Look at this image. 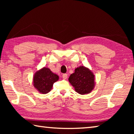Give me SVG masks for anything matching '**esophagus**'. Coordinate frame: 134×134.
I'll return each mask as SVG.
<instances>
[{"label": "esophagus", "mask_w": 134, "mask_h": 134, "mask_svg": "<svg viewBox=\"0 0 134 134\" xmlns=\"http://www.w3.org/2000/svg\"><path fill=\"white\" fill-rule=\"evenodd\" d=\"M67 78V74H63V79L65 80Z\"/></svg>", "instance_id": "1"}]
</instances>
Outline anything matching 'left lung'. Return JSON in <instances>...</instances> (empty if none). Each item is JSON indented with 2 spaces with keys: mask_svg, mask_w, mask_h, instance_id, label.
Returning a JSON list of instances; mask_svg holds the SVG:
<instances>
[{
  "mask_svg": "<svg viewBox=\"0 0 134 134\" xmlns=\"http://www.w3.org/2000/svg\"><path fill=\"white\" fill-rule=\"evenodd\" d=\"M94 75L89 69L85 66L79 67L69 78L70 83L75 91L80 94H89L93 90L95 82Z\"/></svg>",
  "mask_w": 134,
  "mask_h": 134,
  "instance_id": "8db88e82",
  "label": "left lung"
}]
</instances>
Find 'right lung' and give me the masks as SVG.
<instances>
[{
  "label": "right lung",
  "mask_w": 134,
  "mask_h": 134,
  "mask_svg": "<svg viewBox=\"0 0 134 134\" xmlns=\"http://www.w3.org/2000/svg\"><path fill=\"white\" fill-rule=\"evenodd\" d=\"M58 79V75L52 72L49 68L44 67L35 73L33 77V85L41 93L46 94L51 91L53 84Z\"/></svg>",
  "instance_id": "right-lung-1"
}]
</instances>
